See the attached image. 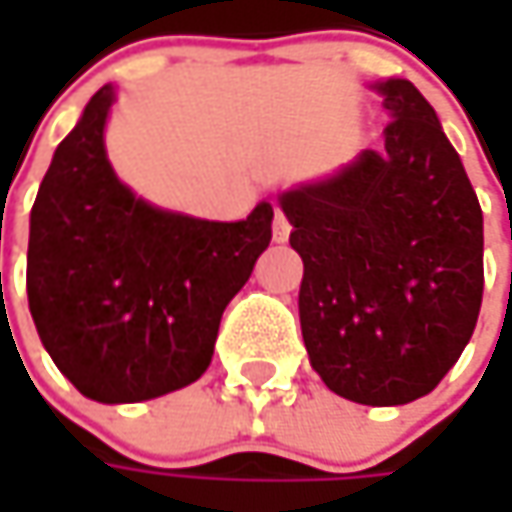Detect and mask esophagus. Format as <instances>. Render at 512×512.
Wrapping results in <instances>:
<instances>
[{"mask_svg": "<svg viewBox=\"0 0 512 512\" xmlns=\"http://www.w3.org/2000/svg\"><path fill=\"white\" fill-rule=\"evenodd\" d=\"M287 236H290V222H287V216L282 210H276V216H273V242L285 245Z\"/></svg>", "mask_w": 512, "mask_h": 512, "instance_id": "34e87169", "label": "esophagus"}]
</instances>
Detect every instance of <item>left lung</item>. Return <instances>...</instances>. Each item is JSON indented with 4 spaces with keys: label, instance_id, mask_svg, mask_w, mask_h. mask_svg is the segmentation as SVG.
<instances>
[{
    "label": "left lung",
    "instance_id": "obj_1",
    "mask_svg": "<svg viewBox=\"0 0 512 512\" xmlns=\"http://www.w3.org/2000/svg\"><path fill=\"white\" fill-rule=\"evenodd\" d=\"M390 125L322 182L279 193L302 256L299 322L322 382L370 407L416 402L459 362L484 290V219L436 110L373 85Z\"/></svg>",
    "mask_w": 512,
    "mask_h": 512
}]
</instances>
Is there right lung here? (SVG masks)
I'll list each match as a JSON object with an SVG mask.
<instances>
[{
  "mask_svg": "<svg viewBox=\"0 0 512 512\" xmlns=\"http://www.w3.org/2000/svg\"><path fill=\"white\" fill-rule=\"evenodd\" d=\"M113 102V85L93 93L39 185L28 305L50 359L82 396L130 404L205 373L227 302L270 245L273 205L210 222L145 202L108 162Z\"/></svg>",
  "mask_w": 512,
  "mask_h": 512,
  "instance_id": "1",
  "label": "right lung"
}]
</instances>
